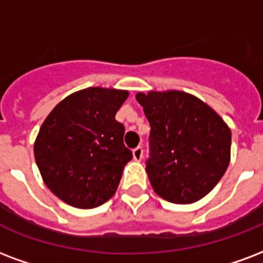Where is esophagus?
Returning <instances> with one entry per match:
<instances>
[{
	"label": "esophagus",
	"instance_id": "esophagus-1",
	"mask_svg": "<svg viewBox=\"0 0 263 263\" xmlns=\"http://www.w3.org/2000/svg\"><path fill=\"white\" fill-rule=\"evenodd\" d=\"M132 154H134V160L135 161H142V158H143V149L140 146H138V147L132 150Z\"/></svg>",
	"mask_w": 263,
	"mask_h": 263
}]
</instances>
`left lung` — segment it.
Here are the masks:
<instances>
[{
	"instance_id": "1",
	"label": "left lung",
	"mask_w": 263,
	"mask_h": 263,
	"mask_svg": "<svg viewBox=\"0 0 263 263\" xmlns=\"http://www.w3.org/2000/svg\"><path fill=\"white\" fill-rule=\"evenodd\" d=\"M150 123L146 172L156 193L175 204L207 196L228 170L232 132L215 110L183 91L138 92Z\"/></svg>"
}]
</instances>
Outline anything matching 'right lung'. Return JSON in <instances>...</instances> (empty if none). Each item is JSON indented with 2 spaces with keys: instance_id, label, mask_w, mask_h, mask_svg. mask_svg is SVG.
Segmentation results:
<instances>
[{
  "instance_id": "obj_1",
  "label": "right lung",
  "mask_w": 263,
  "mask_h": 263,
  "mask_svg": "<svg viewBox=\"0 0 263 263\" xmlns=\"http://www.w3.org/2000/svg\"><path fill=\"white\" fill-rule=\"evenodd\" d=\"M129 92L91 87L52 109L34 142V158L47 187L71 207L95 208L113 197L132 160L125 128L116 113Z\"/></svg>"
}]
</instances>
